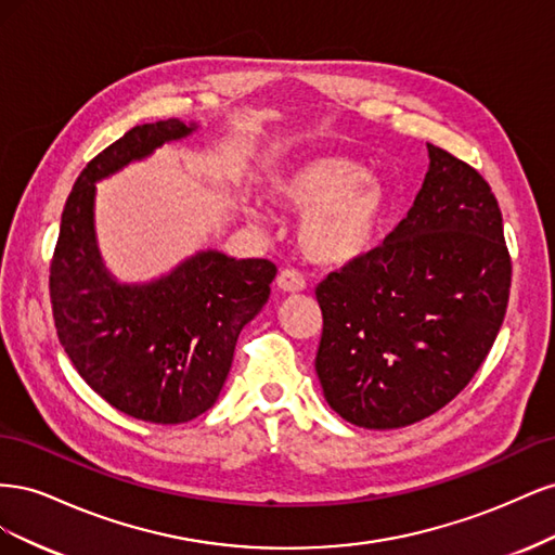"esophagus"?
<instances>
[{
	"instance_id": "34e87169",
	"label": "esophagus",
	"mask_w": 555,
	"mask_h": 555,
	"mask_svg": "<svg viewBox=\"0 0 555 555\" xmlns=\"http://www.w3.org/2000/svg\"><path fill=\"white\" fill-rule=\"evenodd\" d=\"M278 289L284 292V294H298L306 289V278L292 271V268H284V271H280L278 275Z\"/></svg>"
}]
</instances>
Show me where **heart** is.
<instances>
[{
	"label": "heart",
	"instance_id": "1",
	"mask_svg": "<svg viewBox=\"0 0 555 555\" xmlns=\"http://www.w3.org/2000/svg\"><path fill=\"white\" fill-rule=\"evenodd\" d=\"M271 194L282 206L304 212L298 243L322 266H349L377 245L391 210V190L363 164L338 157H310L273 178ZM249 217L259 220L255 208Z\"/></svg>",
	"mask_w": 555,
	"mask_h": 555
}]
</instances>
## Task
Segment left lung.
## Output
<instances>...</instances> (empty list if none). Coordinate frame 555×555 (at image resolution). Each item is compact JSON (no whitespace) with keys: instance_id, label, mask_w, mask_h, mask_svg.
Returning a JSON list of instances; mask_svg holds the SVG:
<instances>
[{"instance_id":"obj_1","label":"left lung","mask_w":555,"mask_h":555,"mask_svg":"<svg viewBox=\"0 0 555 555\" xmlns=\"http://www.w3.org/2000/svg\"><path fill=\"white\" fill-rule=\"evenodd\" d=\"M426 147L405 220L317 287L314 371L331 410L361 428H402L442 410L475 377L507 312L512 261L489 182Z\"/></svg>"}]
</instances>
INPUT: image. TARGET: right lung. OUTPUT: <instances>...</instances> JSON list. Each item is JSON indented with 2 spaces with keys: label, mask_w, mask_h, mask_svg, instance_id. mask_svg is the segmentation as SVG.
Masks as SVG:
<instances>
[{
  "label": "right lung",
  "mask_w": 555,
  "mask_h": 555,
  "mask_svg": "<svg viewBox=\"0 0 555 555\" xmlns=\"http://www.w3.org/2000/svg\"><path fill=\"white\" fill-rule=\"evenodd\" d=\"M178 117L139 125L78 176L50 263L60 343L78 375L115 410L150 424H184L215 405L245 324L271 296L278 268L198 249L169 273L117 280L96 243V182L192 137Z\"/></svg>",
  "instance_id": "obj_1"
}]
</instances>
